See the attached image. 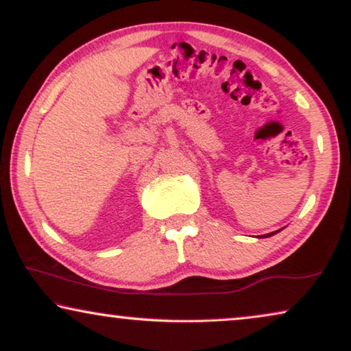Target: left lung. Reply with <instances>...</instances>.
Here are the masks:
<instances>
[{"label": "left lung", "mask_w": 351, "mask_h": 351, "mask_svg": "<svg viewBox=\"0 0 351 351\" xmlns=\"http://www.w3.org/2000/svg\"><path fill=\"white\" fill-rule=\"evenodd\" d=\"M280 230H284V228H280ZM280 230H276V232H273V233H266V234H261V238H269V237H273V234H276V233H279Z\"/></svg>", "instance_id": "8db88e82"}]
</instances>
